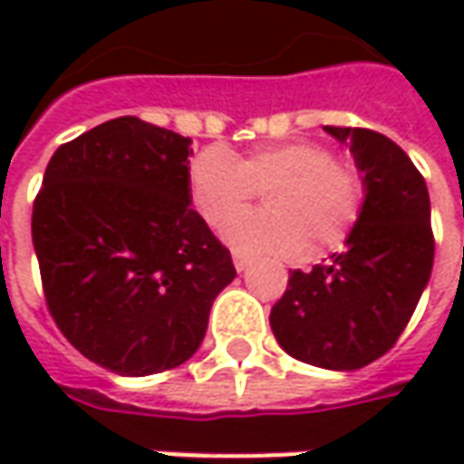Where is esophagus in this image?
I'll use <instances>...</instances> for the list:
<instances>
[{
  "label": "esophagus",
  "instance_id": "34e87169",
  "mask_svg": "<svg viewBox=\"0 0 464 464\" xmlns=\"http://www.w3.org/2000/svg\"><path fill=\"white\" fill-rule=\"evenodd\" d=\"M232 263H235V268H237V271H245V268L250 266V258H247V256H240V253H235Z\"/></svg>",
  "mask_w": 464,
  "mask_h": 464
}]
</instances>
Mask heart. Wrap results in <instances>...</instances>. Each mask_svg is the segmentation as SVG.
<instances>
[{
	"label": "heart",
	"mask_w": 464,
	"mask_h": 464,
	"mask_svg": "<svg viewBox=\"0 0 464 464\" xmlns=\"http://www.w3.org/2000/svg\"><path fill=\"white\" fill-rule=\"evenodd\" d=\"M263 190L266 211L245 214L224 229V240L250 256L292 258L341 247L362 219L364 172L348 157L317 141L256 147L237 160L208 147L188 168V193L211 227L237 217Z\"/></svg>",
	"instance_id": "1"
}]
</instances>
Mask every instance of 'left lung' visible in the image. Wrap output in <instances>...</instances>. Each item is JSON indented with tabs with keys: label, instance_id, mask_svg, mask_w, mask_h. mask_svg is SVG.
Instances as JSON below:
<instances>
[{
	"label": "left lung",
	"instance_id": "left-lung-1",
	"mask_svg": "<svg viewBox=\"0 0 464 464\" xmlns=\"http://www.w3.org/2000/svg\"><path fill=\"white\" fill-rule=\"evenodd\" d=\"M325 131L351 144L364 211L343 253L310 274L292 271L271 330L299 362L351 372L395 346L419 304L434 266L431 204L423 175L392 139L351 126Z\"/></svg>",
	"mask_w": 464,
	"mask_h": 464
}]
</instances>
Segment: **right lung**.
<instances>
[{
	"instance_id": "1",
	"label": "right lung",
	"mask_w": 464,
	"mask_h": 464,
	"mask_svg": "<svg viewBox=\"0 0 464 464\" xmlns=\"http://www.w3.org/2000/svg\"><path fill=\"white\" fill-rule=\"evenodd\" d=\"M190 139L136 116L62 144L33 204L45 307L63 338L116 374L188 362L232 256L190 208Z\"/></svg>"
}]
</instances>
